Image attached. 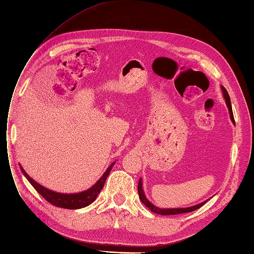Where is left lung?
Here are the masks:
<instances>
[{"mask_svg": "<svg viewBox=\"0 0 254 254\" xmlns=\"http://www.w3.org/2000/svg\"><path fill=\"white\" fill-rule=\"evenodd\" d=\"M222 89H223V94H224V97H225L226 103L228 105L229 113H230L231 120H232L233 124L235 125L234 117H233V112H232V106H231V101H230V97H229V94L227 92V89L224 86H222ZM138 194H139V198H140V200L142 201V203L144 204L146 208L150 209L152 212H154V213H157V214H160V215H174V214L188 213V212H192V211L197 210L198 208H200L201 206H203V204L207 202V201H203L201 203L196 204V206L189 207V208H179V209H160V208H157L156 206H154L153 203H151L148 199H146L145 195L143 193V189H142L141 179H139V182H138Z\"/></svg>", "mask_w": 254, "mask_h": 254, "instance_id": "1", "label": "left lung"}]
</instances>
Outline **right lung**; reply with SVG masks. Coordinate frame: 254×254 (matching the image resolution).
<instances>
[{"instance_id":"add662e5","label":"right lung","mask_w":254,"mask_h":254,"mask_svg":"<svg viewBox=\"0 0 254 254\" xmlns=\"http://www.w3.org/2000/svg\"><path fill=\"white\" fill-rule=\"evenodd\" d=\"M114 163L115 162L112 163V165L109 167V169L104 172V174L101 176L99 181H98L92 188H89V189L86 191L80 192L77 194H62V193H57V192L48 190L46 188L36 183L31 177H29V175L25 171H24L22 167H21V171L28 179V182L32 185V187H34L38 191V193L40 195H42V197L50 203H52L53 206L63 208V209H80V208H84L95 201L98 194L100 193L101 189L105 184L106 178H108Z\"/></svg>"}]
</instances>
